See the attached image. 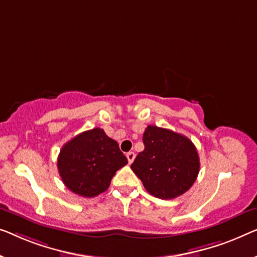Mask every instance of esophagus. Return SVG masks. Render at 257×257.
Listing matches in <instances>:
<instances>
[{"label": "esophagus", "instance_id": "esophagus-1", "mask_svg": "<svg viewBox=\"0 0 257 257\" xmlns=\"http://www.w3.org/2000/svg\"><path fill=\"white\" fill-rule=\"evenodd\" d=\"M126 158H127V160H128V163H132L133 160H135V158H136L135 152H128V153L126 154Z\"/></svg>", "mask_w": 257, "mask_h": 257}]
</instances>
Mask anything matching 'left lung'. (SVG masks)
Listing matches in <instances>:
<instances>
[{"instance_id": "left-lung-1", "label": "left lung", "mask_w": 257, "mask_h": 257, "mask_svg": "<svg viewBox=\"0 0 257 257\" xmlns=\"http://www.w3.org/2000/svg\"><path fill=\"white\" fill-rule=\"evenodd\" d=\"M145 150L137 155L131 168L152 196L173 199L195 183L199 173V156L187 137L167 128L148 125Z\"/></svg>"}]
</instances>
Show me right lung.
I'll return each instance as SVG.
<instances>
[{
	"label": "right lung",
	"instance_id": "obj_1",
	"mask_svg": "<svg viewBox=\"0 0 257 257\" xmlns=\"http://www.w3.org/2000/svg\"><path fill=\"white\" fill-rule=\"evenodd\" d=\"M127 165L117 141L96 127L74 137L62 146L58 170L64 184L82 197L107 190L117 170Z\"/></svg>",
	"mask_w": 257,
	"mask_h": 257
}]
</instances>
